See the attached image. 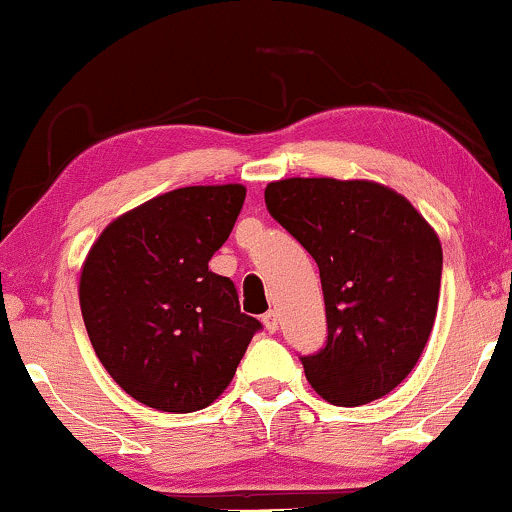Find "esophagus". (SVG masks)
I'll list each match as a JSON object with an SVG mask.
<instances>
[{"label":"esophagus","instance_id":"1","mask_svg":"<svg viewBox=\"0 0 512 512\" xmlns=\"http://www.w3.org/2000/svg\"><path fill=\"white\" fill-rule=\"evenodd\" d=\"M262 323L264 328H267L269 333H276L278 331V314L276 312H267L262 316Z\"/></svg>","mask_w":512,"mask_h":512}]
</instances>
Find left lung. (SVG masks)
<instances>
[{"mask_svg": "<svg viewBox=\"0 0 512 512\" xmlns=\"http://www.w3.org/2000/svg\"><path fill=\"white\" fill-rule=\"evenodd\" d=\"M264 203L319 264L328 338L300 357L309 385L335 406L385 397L418 364L435 326V229L404 196L366 179L271 181Z\"/></svg>", "mask_w": 512, "mask_h": 512, "instance_id": "1", "label": "left lung"}]
</instances>
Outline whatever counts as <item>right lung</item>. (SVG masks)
<instances>
[{"mask_svg":"<svg viewBox=\"0 0 512 512\" xmlns=\"http://www.w3.org/2000/svg\"><path fill=\"white\" fill-rule=\"evenodd\" d=\"M245 186H184L113 219L82 264L80 309L96 357L141 404L210 406L262 323L243 314L231 278L208 269Z\"/></svg>","mask_w":512,"mask_h":512,"instance_id":"right-lung-1","label":"right lung"}]
</instances>
